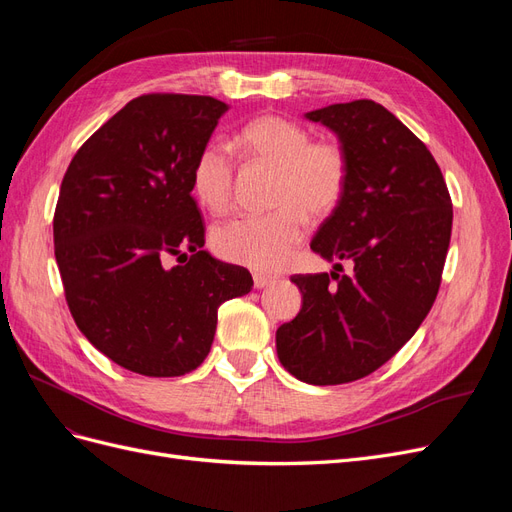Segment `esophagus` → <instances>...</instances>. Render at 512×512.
I'll return each mask as SVG.
<instances>
[{
    "label": "esophagus",
    "mask_w": 512,
    "mask_h": 512,
    "mask_svg": "<svg viewBox=\"0 0 512 512\" xmlns=\"http://www.w3.org/2000/svg\"><path fill=\"white\" fill-rule=\"evenodd\" d=\"M275 282L273 275H265V273H254V288H267L269 284Z\"/></svg>",
    "instance_id": "34e87169"
}]
</instances>
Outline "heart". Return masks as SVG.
Returning a JSON list of instances; mask_svg holds the SVG:
<instances>
[{"instance_id": "obj_1", "label": "heart", "mask_w": 512, "mask_h": 512, "mask_svg": "<svg viewBox=\"0 0 512 512\" xmlns=\"http://www.w3.org/2000/svg\"><path fill=\"white\" fill-rule=\"evenodd\" d=\"M239 147L252 160L277 170L269 215H247L213 230L211 243L220 258L256 271L286 265L305 237L307 220H322L342 200L348 183L346 151L333 141H312L301 123L265 115L237 134ZM235 162L226 145L207 143L192 170L200 203L222 215L232 205Z\"/></svg>"}]
</instances>
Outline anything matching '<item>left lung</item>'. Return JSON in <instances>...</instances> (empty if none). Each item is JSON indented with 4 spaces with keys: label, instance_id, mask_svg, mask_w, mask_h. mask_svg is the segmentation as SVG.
<instances>
[{
    "label": "left lung",
    "instance_id": "obj_1",
    "mask_svg": "<svg viewBox=\"0 0 512 512\" xmlns=\"http://www.w3.org/2000/svg\"><path fill=\"white\" fill-rule=\"evenodd\" d=\"M348 158L346 192L309 243L353 273L292 275L303 305L275 333L280 363L307 384H344L384 365L421 327L440 288L453 205L429 149L374 100L305 113Z\"/></svg>",
    "mask_w": 512,
    "mask_h": 512
}]
</instances>
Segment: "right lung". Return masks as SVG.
Here are the masks:
<instances>
[{
	"label": "right lung",
	"instance_id": "right-lung-1",
	"mask_svg": "<svg viewBox=\"0 0 512 512\" xmlns=\"http://www.w3.org/2000/svg\"><path fill=\"white\" fill-rule=\"evenodd\" d=\"M228 108L209 96L134 98L61 181L53 239L70 314L91 346L134 374L196 369L220 305L254 286L250 271L203 250L192 198L194 162Z\"/></svg>",
	"mask_w": 512,
	"mask_h": 512
}]
</instances>
